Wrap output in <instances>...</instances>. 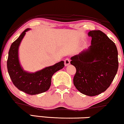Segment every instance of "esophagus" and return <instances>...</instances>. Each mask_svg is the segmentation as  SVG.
I'll use <instances>...</instances> for the list:
<instances>
[{"label": "esophagus", "instance_id": "obj_1", "mask_svg": "<svg viewBox=\"0 0 124 124\" xmlns=\"http://www.w3.org/2000/svg\"><path fill=\"white\" fill-rule=\"evenodd\" d=\"M64 62L65 66H68V65L70 64V60L68 59V58H66V59L64 61Z\"/></svg>", "mask_w": 124, "mask_h": 124}]
</instances>
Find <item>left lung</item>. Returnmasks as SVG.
<instances>
[{
  "label": "left lung",
  "instance_id": "8db88e82",
  "mask_svg": "<svg viewBox=\"0 0 124 124\" xmlns=\"http://www.w3.org/2000/svg\"><path fill=\"white\" fill-rule=\"evenodd\" d=\"M91 45L71 57L70 63L77 69L73 84L80 92L96 96L108 88L118 68L116 45L101 31H91Z\"/></svg>",
  "mask_w": 124,
  "mask_h": 124
}]
</instances>
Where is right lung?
<instances>
[{"label":"right lung","mask_w":124,"mask_h":124,"mask_svg":"<svg viewBox=\"0 0 124 124\" xmlns=\"http://www.w3.org/2000/svg\"><path fill=\"white\" fill-rule=\"evenodd\" d=\"M29 28L25 29L19 37L12 43L7 61L8 73L14 85L20 91L29 95H36L46 92L51 85V79L56 72L65 66L63 61L47 66L35 72H29L23 69L19 59V47Z\"/></svg>","instance_id":"1"}]
</instances>
